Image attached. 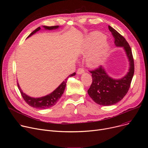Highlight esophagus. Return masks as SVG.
<instances>
[{
    "label": "esophagus",
    "mask_w": 148,
    "mask_h": 148,
    "mask_svg": "<svg viewBox=\"0 0 148 148\" xmlns=\"http://www.w3.org/2000/svg\"><path fill=\"white\" fill-rule=\"evenodd\" d=\"M84 72V69L83 68H79L77 71V73L78 74H81Z\"/></svg>",
    "instance_id": "34e87169"
}]
</instances>
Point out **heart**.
Listing matches in <instances>:
<instances>
[{
    "label": "heart",
    "instance_id": "heart-1",
    "mask_svg": "<svg viewBox=\"0 0 148 148\" xmlns=\"http://www.w3.org/2000/svg\"><path fill=\"white\" fill-rule=\"evenodd\" d=\"M104 35L100 33H93L88 39L85 51H90L96 47L88 58V64L91 66H98L101 63L108 50V43L106 40H103Z\"/></svg>",
    "mask_w": 148,
    "mask_h": 148
}]
</instances>
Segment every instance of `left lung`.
Segmentation results:
<instances>
[{"label": "left lung", "instance_id": "1", "mask_svg": "<svg viewBox=\"0 0 148 148\" xmlns=\"http://www.w3.org/2000/svg\"><path fill=\"white\" fill-rule=\"evenodd\" d=\"M108 29L114 38L115 45L122 47L125 50L130 62V68L127 75L118 80L108 75L102 66L89 71L92 82L88 90V94L96 103L104 106L115 104L123 99L130 89L134 73V59L129 44L113 27L108 26Z\"/></svg>", "mask_w": 148, "mask_h": 148}]
</instances>
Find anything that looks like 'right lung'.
Instances as JSON below:
<instances>
[{
  "label": "right lung",
  "mask_w": 148,
  "mask_h": 148,
  "mask_svg": "<svg viewBox=\"0 0 148 148\" xmlns=\"http://www.w3.org/2000/svg\"><path fill=\"white\" fill-rule=\"evenodd\" d=\"M45 29H48V30H53V29H55L59 27V26H43ZM41 29V27H39L37 29H36L35 30H34L33 32L31 33L27 38L30 36L31 35H32L33 34H35L36 32H38V30H40ZM75 75V73H73L72 74L69 75V77H72ZM66 78L65 81L62 82L58 88H57L55 90H54L53 92H51V94L49 95H46L45 97H40V98H32L30 97L26 94H25V93H23L19 86L18 83H17V86L18 88V89L21 93V95L23 97V98L24 99L25 101V102L29 105L30 106L34 108H39V109H45V108H48L50 107H51L52 106L55 105L57 102L59 101V99L60 98L62 97V94H64V90L66 87V83L67 82Z\"/></svg>",
  "instance_id": "add662e5"
}]
</instances>
